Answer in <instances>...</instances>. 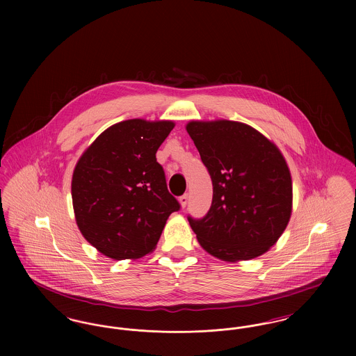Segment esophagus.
Returning <instances> with one entry per match:
<instances>
[{
  "instance_id": "obj_1",
  "label": "esophagus",
  "mask_w": 356,
  "mask_h": 356,
  "mask_svg": "<svg viewBox=\"0 0 356 356\" xmlns=\"http://www.w3.org/2000/svg\"><path fill=\"white\" fill-rule=\"evenodd\" d=\"M188 195H183V196H180V199H179V202H180V205H181V208H186V204H188Z\"/></svg>"
}]
</instances>
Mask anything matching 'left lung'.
I'll return each mask as SVG.
<instances>
[{"mask_svg": "<svg viewBox=\"0 0 356 356\" xmlns=\"http://www.w3.org/2000/svg\"><path fill=\"white\" fill-rule=\"evenodd\" d=\"M186 129L213 186L207 216L188 219L199 244L229 263L266 254L292 213V179L283 153L240 121L191 120Z\"/></svg>", "mask_w": 356, "mask_h": 356, "instance_id": "left-lung-1", "label": "left lung"}]
</instances>
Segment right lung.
Wrapping results in <instances>:
<instances>
[{"mask_svg":"<svg viewBox=\"0 0 356 356\" xmlns=\"http://www.w3.org/2000/svg\"><path fill=\"white\" fill-rule=\"evenodd\" d=\"M173 128L172 120L120 121L97 136L76 163V224L104 256L135 260L151 254L170 213L179 211L156 161Z\"/></svg>","mask_w":356,"mask_h":356,"instance_id":"1","label":"right lung"}]
</instances>
